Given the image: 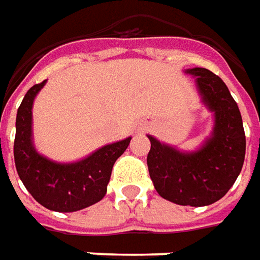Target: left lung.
<instances>
[{"instance_id":"obj_1","label":"left lung","mask_w":260,"mask_h":260,"mask_svg":"<svg viewBox=\"0 0 260 260\" xmlns=\"http://www.w3.org/2000/svg\"><path fill=\"white\" fill-rule=\"evenodd\" d=\"M202 100L215 112L211 139L193 153H183L149 137L146 164L160 197L178 205L206 206L226 195L241 174L246 138L238 104L225 82L206 68H192Z\"/></svg>"}]
</instances>
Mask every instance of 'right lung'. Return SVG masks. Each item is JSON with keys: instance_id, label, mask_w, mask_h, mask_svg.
<instances>
[{"instance_id": "add662e5", "label": "right lung", "mask_w": 260, "mask_h": 260, "mask_svg": "<svg viewBox=\"0 0 260 260\" xmlns=\"http://www.w3.org/2000/svg\"><path fill=\"white\" fill-rule=\"evenodd\" d=\"M45 82L29 88L18 108L14 141L15 168L19 179L38 204L55 212H75L105 197L112 167L128 148L131 138L107 145L75 164H56L41 156L31 141V109L35 95Z\"/></svg>"}]
</instances>
